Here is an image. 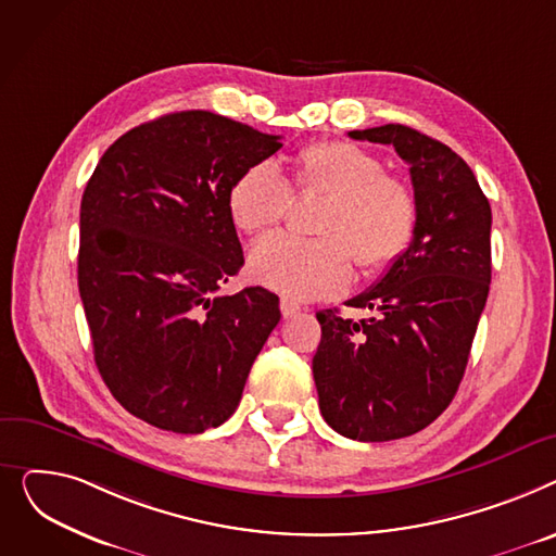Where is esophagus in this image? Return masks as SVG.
Listing matches in <instances>:
<instances>
[{"instance_id":"esophagus-1","label":"esophagus","mask_w":556,"mask_h":556,"mask_svg":"<svg viewBox=\"0 0 556 556\" xmlns=\"http://www.w3.org/2000/svg\"><path fill=\"white\" fill-rule=\"evenodd\" d=\"M280 312H282L285 318H291V316H296L301 312V305L293 303L291 299H282L280 301Z\"/></svg>"}]
</instances>
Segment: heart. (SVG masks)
Listing matches in <instances>:
<instances>
[{
  "label": "heart",
  "mask_w": 556,
  "mask_h": 556,
  "mask_svg": "<svg viewBox=\"0 0 556 556\" xmlns=\"http://www.w3.org/2000/svg\"><path fill=\"white\" fill-rule=\"evenodd\" d=\"M299 194H325L316 240L271 236L249 253L251 278L293 301L330 299L352 282V260L366 276L393 267L417 231V198L410 186L383 175L377 154L345 139L301 148L291 161ZM291 202L287 179L271 163H253L226 194L238 231L260 236L285 217Z\"/></svg>",
  "instance_id": "heart-1"
}]
</instances>
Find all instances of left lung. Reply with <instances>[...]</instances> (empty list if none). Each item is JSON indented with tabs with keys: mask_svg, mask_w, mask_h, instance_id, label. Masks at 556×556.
Masks as SVG:
<instances>
[{
	"mask_svg": "<svg viewBox=\"0 0 556 556\" xmlns=\"http://www.w3.org/2000/svg\"><path fill=\"white\" fill-rule=\"evenodd\" d=\"M348 137L393 146L408 163L417 231L397 263L348 301L375 316L316 314L312 370L337 433L386 442L427 429L458 393L492 280V208L465 159L408 125Z\"/></svg>",
	"mask_w": 556,
	"mask_h": 556,
	"instance_id": "8db88e82",
	"label": "left lung"
}]
</instances>
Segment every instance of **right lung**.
<instances>
[{
  "instance_id": "add662e5",
  "label": "right lung",
  "mask_w": 556,
  "mask_h": 556,
  "mask_svg": "<svg viewBox=\"0 0 556 556\" xmlns=\"http://www.w3.org/2000/svg\"><path fill=\"white\" fill-rule=\"evenodd\" d=\"M280 137L204 110L129 129L98 161L80 202L78 289L96 368L116 402L173 433L231 417L278 296L219 287L244 265L226 194Z\"/></svg>"
}]
</instances>
